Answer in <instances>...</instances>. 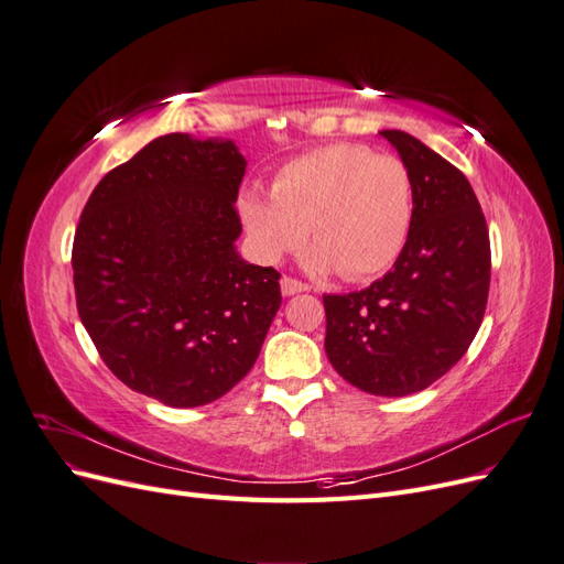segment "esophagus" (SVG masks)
Returning a JSON list of instances; mask_svg holds the SVG:
<instances>
[{"mask_svg": "<svg viewBox=\"0 0 564 564\" xmlns=\"http://www.w3.org/2000/svg\"><path fill=\"white\" fill-rule=\"evenodd\" d=\"M280 289L284 296H294V294H301V292H308V286H305L303 282L294 280V278H282L280 280Z\"/></svg>", "mask_w": 564, "mask_h": 564, "instance_id": "34e87169", "label": "esophagus"}]
</instances>
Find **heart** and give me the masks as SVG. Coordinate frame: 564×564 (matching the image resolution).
I'll return each mask as SVG.
<instances>
[{"label":"heart","mask_w":564,"mask_h":564,"mask_svg":"<svg viewBox=\"0 0 564 564\" xmlns=\"http://www.w3.org/2000/svg\"><path fill=\"white\" fill-rule=\"evenodd\" d=\"M272 195L245 191L240 218L265 263L296 251L311 230L305 265L369 280L398 259L414 216L412 176L402 160L362 145H327L286 162Z\"/></svg>","instance_id":"1"}]
</instances>
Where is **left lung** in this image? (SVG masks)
<instances>
[{"label":"left lung","mask_w":564,"mask_h":564,"mask_svg":"<svg viewBox=\"0 0 564 564\" xmlns=\"http://www.w3.org/2000/svg\"><path fill=\"white\" fill-rule=\"evenodd\" d=\"M379 133L412 176V228L381 280L362 292L324 296V350L355 388L404 398L466 355L485 317L491 253L468 178L414 135Z\"/></svg>","instance_id":"left-lung-1"}]
</instances>
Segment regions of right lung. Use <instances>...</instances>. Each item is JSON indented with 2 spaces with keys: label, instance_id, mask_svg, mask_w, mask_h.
<instances>
[{
  "label": "right lung",
  "instance_id": "right-lung-1",
  "mask_svg": "<svg viewBox=\"0 0 564 564\" xmlns=\"http://www.w3.org/2000/svg\"><path fill=\"white\" fill-rule=\"evenodd\" d=\"M247 160L166 133L100 178L73 245L84 329L115 377L166 406L240 383L280 311V272L237 253Z\"/></svg>",
  "mask_w": 564,
  "mask_h": 564
}]
</instances>
